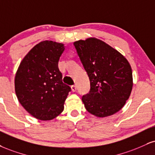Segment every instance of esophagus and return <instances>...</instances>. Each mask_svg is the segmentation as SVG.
<instances>
[{
	"mask_svg": "<svg viewBox=\"0 0 155 155\" xmlns=\"http://www.w3.org/2000/svg\"><path fill=\"white\" fill-rule=\"evenodd\" d=\"M71 90L73 92H76V85H72L71 87Z\"/></svg>",
	"mask_w": 155,
	"mask_h": 155,
	"instance_id": "esophagus-1",
	"label": "esophagus"
}]
</instances>
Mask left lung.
Here are the masks:
<instances>
[{
    "label": "left lung",
    "mask_w": 155,
    "mask_h": 155,
    "mask_svg": "<svg viewBox=\"0 0 155 155\" xmlns=\"http://www.w3.org/2000/svg\"><path fill=\"white\" fill-rule=\"evenodd\" d=\"M90 81V89L83 95V103L97 117L115 114L124 107L133 87L128 61L109 45L96 38L74 43Z\"/></svg>",
    "instance_id": "1"
}]
</instances>
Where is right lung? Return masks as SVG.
Returning a JSON list of instances; mask_svg holds the SVG:
<instances>
[{
	"label": "right lung",
	"mask_w": 155,
	"mask_h": 155,
	"mask_svg": "<svg viewBox=\"0 0 155 155\" xmlns=\"http://www.w3.org/2000/svg\"><path fill=\"white\" fill-rule=\"evenodd\" d=\"M63 44L43 41L36 45L20 63L15 91L21 105L39 120H52L62 113L71 89L63 83L58 61Z\"/></svg>",
	"instance_id": "1"
}]
</instances>
